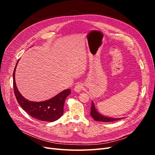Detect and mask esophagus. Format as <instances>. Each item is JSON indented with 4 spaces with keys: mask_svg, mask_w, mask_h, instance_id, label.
Instances as JSON below:
<instances>
[{
    "mask_svg": "<svg viewBox=\"0 0 155 155\" xmlns=\"http://www.w3.org/2000/svg\"><path fill=\"white\" fill-rule=\"evenodd\" d=\"M83 88V83H77L76 86L74 87V91L77 92H80Z\"/></svg>",
    "mask_w": 155,
    "mask_h": 155,
    "instance_id": "1",
    "label": "esophagus"
}]
</instances>
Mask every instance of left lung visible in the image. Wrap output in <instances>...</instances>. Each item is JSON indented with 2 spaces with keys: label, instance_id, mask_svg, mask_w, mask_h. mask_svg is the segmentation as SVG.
Returning <instances> with one entry per match:
<instances>
[{
  "label": "left lung",
  "instance_id": "1",
  "mask_svg": "<svg viewBox=\"0 0 155 155\" xmlns=\"http://www.w3.org/2000/svg\"><path fill=\"white\" fill-rule=\"evenodd\" d=\"M91 116L92 117L93 119L98 121H103V122H110V121H117L121 120L122 118H109V117H106L105 116L101 115L100 113L98 112L96 108L94 105L93 101H92V106L91 108Z\"/></svg>",
  "mask_w": 155,
  "mask_h": 155
}]
</instances>
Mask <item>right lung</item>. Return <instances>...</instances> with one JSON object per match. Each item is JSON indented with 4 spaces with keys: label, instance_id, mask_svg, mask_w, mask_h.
<instances>
[{
    "label": "right lung",
    "instance_id": "add662e5",
    "mask_svg": "<svg viewBox=\"0 0 155 155\" xmlns=\"http://www.w3.org/2000/svg\"><path fill=\"white\" fill-rule=\"evenodd\" d=\"M18 61L19 59L17 61L13 74L14 93L18 104L30 116L37 120L48 122H52L58 120L63 114L64 101L67 97L71 93L70 89L64 90L51 99L43 101L35 102L26 100L21 94L15 83V69Z\"/></svg>",
    "mask_w": 155,
    "mask_h": 155
}]
</instances>
